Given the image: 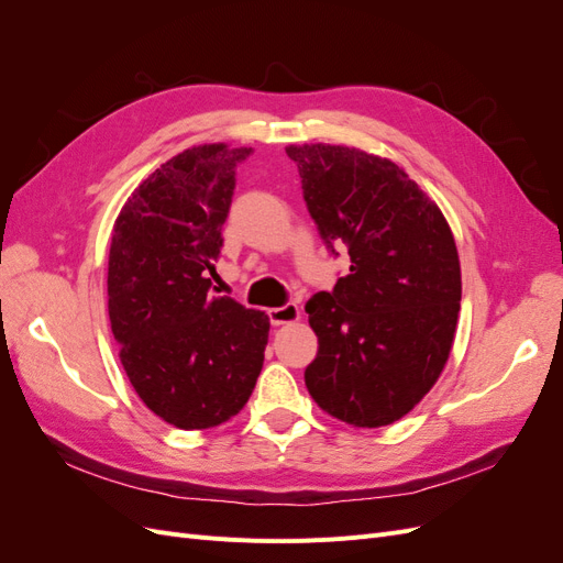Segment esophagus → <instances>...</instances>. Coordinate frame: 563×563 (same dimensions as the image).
Instances as JSON below:
<instances>
[{
    "mask_svg": "<svg viewBox=\"0 0 563 563\" xmlns=\"http://www.w3.org/2000/svg\"><path fill=\"white\" fill-rule=\"evenodd\" d=\"M272 327H284V323H294L300 319V308L294 302H286L284 308H272L267 310Z\"/></svg>",
    "mask_w": 563,
    "mask_h": 563,
    "instance_id": "34e87169",
    "label": "esophagus"
}]
</instances>
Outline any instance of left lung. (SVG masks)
Masks as SVG:
<instances>
[{"mask_svg": "<svg viewBox=\"0 0 563 563\" xmlns=\"http://www.w3.org/2000/svg\"><path fill=\"white\" fill-rule=\"evenodd\" d=\"M302 197L350 275L305 305L319 338L305 385L321 411L383 428L428 395L453 347L460 261L444 213L404 168L347 145H288Z\"/></svg>", "mask_w": 563, "mask_h": 563, "instance_id": "left-lung-1", "label": "left lung"}]
</instances>
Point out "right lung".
Here are the masks:
<instances>
[{
	"instance_id": "obj_1",
	"label": "right lung",
	"mask_w": 563,
	"mask_h": 563,
	"mask_svg": "<svg viewBox=\"0 0 563 563\" xmlns=\"http://www.w3.org/2000/svg\"><path fill=\"white\" fill-rule=\"evenodd\" d=\"M251 147L207 143L152 172L119 211L108 312L143 404L178 430H209L244 408L261 376L269 317L211 296L213 261Z\"/></svg>"
}]
</instances>
